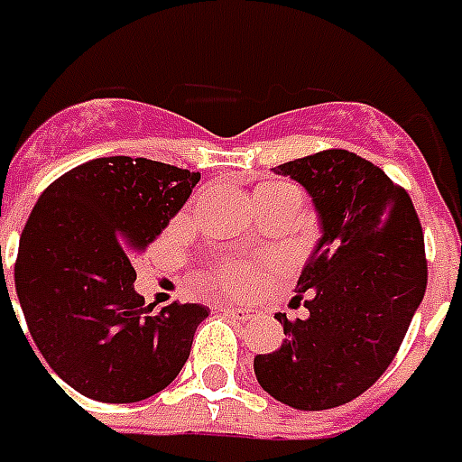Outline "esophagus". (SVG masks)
I'll return each mask as SVG.
<instances>
[{"label":"esophagus","mask_w":462,"mask_h":462,"mask_svg":"<svg viewBox=\"0 0 462 462\" xmlns=\"http://www.w3.org/2000/svg\"><path fill=\"white\" fill-rule=\"evenodd\" d=\"M219 312H224L226 317H231V319H236V322H250V312H245V310L241 308H234V305H221Z\"/></svg>","instance_id":"esophagus-1"}]
</instances>
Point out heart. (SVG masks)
<instances>
[{
  "instance_id": "1",
  "label": "heart",
  "mask_w": 462,
  "mask_h": 462,
  "mask_svg": "<svg viewBox=\"0 0 462 462\" xmlns=\"http://www.w3.org/2000/svg\"><path fill=\"white\" fill-rule=\"evenodd\" d=\"M286 190H295L293 186L289 183H262L254 195H272V193H286ZM219 289H224L226 293L231 295H248L250 291L254 289V283H257V272H254L250 264L245 262H224L219 267L214 269L212 274H209Z\"/></svg>"
}]
</instances>
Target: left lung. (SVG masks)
Segmentation results:
<instances>
[{
    "label": "left lung",
    "mask_w": 462,
    "mask_h": 462,
    "mask_svg": "<svg viewBox=\"0 0 462 462\" xmlns=\"http://www.w3.org/2000/svg\"><path fill=\"white\" fill-rule=\"evenodd\" d=\"M274 171L312 195L322 238L295 286L310 315H276L286 338L254 356V377L295 411H329L365 393L396 357L427 289L422 226L405 188L348 150Z\"/></svg>",
    "instance_id": "obj_1"
}]
</instances>
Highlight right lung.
Masks as SVG:
<instances>
[{"instance_id":"add662e5","label":"right lung","mask_w":462,"mask_h":462,"mask_svg":"<svg viewBox=\"0 0 462 462\" xmlns=\"http://www.w3.org/2000/svg\"><path fill=\"white\" fill-rule=\"evenodd\" d=\"M198 180L200 173L145 157H99L59 176L35 202L18 245V300L47 365L83 396L145 401L186 365L209 310L145 305L131 260Z\"/></svg>"}]
</instances>
